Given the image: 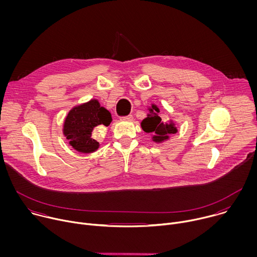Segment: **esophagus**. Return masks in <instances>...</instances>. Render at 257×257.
<instances>
[{"label":"esophagus","instance_id":"1","mask_svg":"<svg viewBox=\"0 0 257 257\" xmlns=\"http://www.w3.org/2000/svg\"><path fill=\"white\" fill-rule=\"evenodd\" d=\"M121 120H122V121H127V122H130V121H132V120H133V116H132V115L126 116V117H123V118H121Z\"/></svg>","mask_w":257,"mask_h":257}]
</instances>
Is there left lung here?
Segmentation results:
<instances>
[{
    "instance_id": "8db88e82",
    "label": "left lung",
    "mask_w": 257,
    "mask_h": 257,
    "mask_svg": "<svg viewBox=\"0 0 257 257\" xmlns=\"http://www.w3.org/2000/svg\"><path fill=\"white\" fill-rule=\"evenodd\" d=\"M159 113L160 108L158 105L152 103V106H149V114L140 124L144 132L153 134L152 140L156 143H162L165 140L170 139L171 134H176L178 132L176 123L173 120L164 123Z\"/></svg>"
}]
</instances>
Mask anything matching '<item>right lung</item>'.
Listing matches in <instances>:
<instances>
[{
  "label": "right lung",
  "mask_w": 257,
  "mask_h": 257,
  "mask_svg": "<svg viewBox=\"0 0 257 257\" xmlns=\"http://www.w3.org/2000/svg\"><path fill=\"white\" fill-rule=\"evenodd\" d=\"M112 120L111 113L96 98H91L70 109L64 120L63 134L72 149L81 154H91L99 148V143L92 137L94 128L108 126Z\"/></svg>",
  "instance_id": "obj_1"
}]
</instances>
